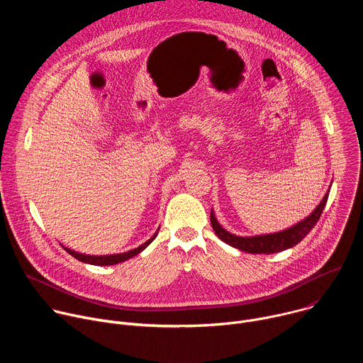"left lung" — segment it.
<instances>
[{"label": "left lung", "instance_id": "obj_1", "mask_svg": "<svg viewBox=\"0 0 363 363\" xmlns=\"http://www.w3.org/2000/svg\"><path fill=\"white\" fill-rule=\"evenodd\" d=\"M330 191V189H329ZM329 191L326 192V195L323 196L322 202L316 206V210L310 214L307 218H304L303 221L297 223L296 225L280 231V233H273V234H266V235H254V237H238L234 234H230L228 231H225L217 221L214 213L211 211L210 220H211V225L217 234L218 238H221L224 242L230 244L231 247H235L241 251L245 252H251V254H273V252H279L287 248L294 247L296 244H298L310 231H312L316 225V223L319 221L325 205L328 202V196H329Z\"/></svg>", "mask_w": 363, "mask_h": 363}]
</instances>
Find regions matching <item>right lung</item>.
I'll return each instance as SVG.
<instances>
[{
  "instance_id": "1",
  "label": "right lung",
  "mask_w": 363,
  "mask_h": 363,
  "mask_svg": "<svg viewBox=\"0 0 363 363\" xmlns=\"http://www.w3.org/2000/svg\"><path fill=\"white\" fill-rule=\"evenodd\" d=\"M158 235V233H155L152 238H149L146 242H143L142 245H139L138 248H133L130 251H126V252H122V254H113V255H86V254H80V252H76L67 247H65V250L73 255L74 258H77L79 262H83V263H87V264H94V266H113V264H118V263H122V262H126L129 260V258L135 257L136 254H139L142 250H145L153 240L155 237Z\"/></svg>"
}]
</instances>
